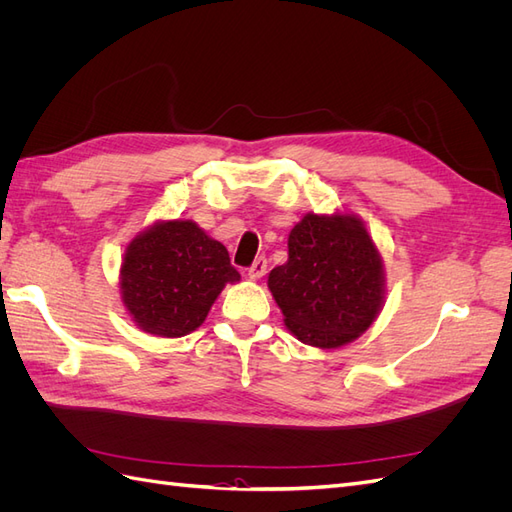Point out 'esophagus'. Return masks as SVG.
I'll list each match as a JSON object with an SVG mask.
<instances>
[{
    "label": "esophagus",
    "instance_id": "1",
    "mask_svg": "<svg viewBox=\"0 0 512 512\" xmlns=\"http://www.w3.org/2000/svg\"><path fill=\"white\" fill-rule=\"evenodd\" d=\"M267 273V258L265 256H258L254 260V265L250 267V271H247V275H250V280H260L262 275Z\"/></svg>",
    "mask_w": 512,
    "mask_h": 512
}]
</instances>
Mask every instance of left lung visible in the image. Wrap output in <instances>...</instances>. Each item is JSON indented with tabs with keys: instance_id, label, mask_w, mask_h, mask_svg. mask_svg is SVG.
I'll use <instances>...</instances> for the list:
<instances>
[{
	"instance_id": "left-lung-1",
	"label": "left lung",
	"mask_w": 512,
	"mask_h": 512,
	"mask_svg": "<svg viewBox=\"0 0 512 512\" xmlns=\"http://www.w3.org/2000/svg\"><path fill=\"white\" fill-rule=\"evenodd\" d=\"M269 290L299 342L346 346L380 314L382 256L356 215L307 213L290 230L288 260L269 273Z\"/></svg>"
}]
</instances>
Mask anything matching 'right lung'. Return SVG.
Here are the masks:
<instances>
[{
	"label": "right lung",
	"instance_id": "1",
	"mask_svg": "<svg viewBox=\"0 0 512 512\" xmlns=\"http://www.w3.org/2000/svg\"><path fill=\"white\" fill-rule=\"evenodd\" d=\"M239 280L220 241L192 220H168L128 243L119 288L138 329L183 337L205 322L224 286Z\"/></svg>",
	"mask_w": 512,
	"mask_h": 512
}]
</instances>
